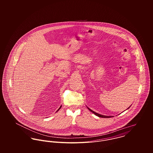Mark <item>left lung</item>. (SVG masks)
<instances>
[{"instance_id": "obj_1", "label": "left lung", "mask_w": 153, "mask_h": 153, "mask_svg": "<svg viewBox=\"0 0 153 153\" xmlns=\"http://www.w3.org/2000/svg\"><path fill=\"white\" fill-rule=\"evenodd\" d=\"M130 107H129V108H130ZM87 108H88V109L91 111V112H92L93 114H94L95 115H96L97 116H98V117H101V118H111V117H113V116H106V115H101V114H98V113H97V112H95L93 111L92 110H91L90 108H89L88 107H87Z\"/></svg>"}]
</instances>
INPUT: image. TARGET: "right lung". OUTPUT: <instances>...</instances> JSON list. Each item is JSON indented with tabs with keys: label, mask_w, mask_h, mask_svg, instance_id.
Masks as SVG:
<instances>
[{
	"label": "right lung",
	"mask_w": 153,
	"mask_h": 153,
	"mask_svg": "<svg viewBox=\"0 0 153 153\" xmlns=\"http://www.w3.org/2000/svg\"><path fill=\"white\" fill-rule=\"evenodd\" d=\"M61 107H62V105H61V107H60V108H59V109H58V111H59V109H60V108H61ZM57 111H56V112H57Z\"/></svg>",
	"instance_id": "right-lung-1"
}]
</instances>
